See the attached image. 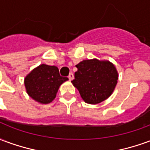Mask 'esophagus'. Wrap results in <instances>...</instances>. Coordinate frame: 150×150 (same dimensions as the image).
Wrapping results in <instances>:
<instances>
[{"instance_id":"esophagus-1","label":"esophagus","mask_w":150,"mask_h":150,"mask_svg":"<svg viewBox=\"0 0 150 150\" xmlns=\"http://www.w3.org/2000/svg\"><path fill=\"white\" fill-rule=\"evenodd\" d=\"M68 78H69V79H70V80H72V79H73V78H74V74H73V73H70V74H69V75H68Z\"/></svg>"}]
</instances>
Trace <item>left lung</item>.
I'll return each instance as SVG.
<instances>
[{"mask_svg": "<svg viewBox=\"0 0 150 150\" xmlns=\"http://www.w3.org/2000/svg\"><path fill=\"white\" fill-rule=\"evenodd\" d=\"M73 86L85 103L97 104L112 94L119 74L112 62L97 59H85L76 65Z\"/></svg>", "mask_w": 150, "mask_h": 150, "instance_id": "obj_1", "label": "left lung"}]
</instances>
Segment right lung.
Masks as SVG:
<instances>
[{
  "instance_id": "obj_1",
  "label": "right lung",
  "mask_w": 150,
  "mask_h": 150,
  "mask_svg": "<svg viewBox=\"0 0 150 150\" xmlns=\"http://www.w3.org/2000/svg\"><path fill=\"white\" fill-rule=\"evenodd\" d=\"M67 80L68 78L59 75L57 67L43 63L25 77L24 84L30 97L39 104H46L55 99L59 87Z\"/></svg>"
}]
</instances>
